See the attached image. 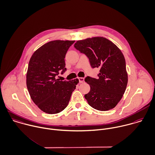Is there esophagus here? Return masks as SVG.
<instances>
[{
  "label": "esophagus",
  "instance_id": "obj_1",
  "mask_svg": "<svg viewBox=\"0 0 155 155\" xmlns=\"http://www.w3.org/2000/svg\"><path fill=\"white\" fill-rule=\"evenodd\" d=\"M79 83H84L85 82V79L84 78H79Z\"/></svg>",
  "mask_w": 155,
  "mask_h": 155
}]
</instances>
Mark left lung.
Returning <instances> with one entry per match:
<instances>
[{
  "label": "left lung",
  "instance_id": "8db88e82",
  "mask_svg": "<svg viewBox=\"0 0 155 155\" xmlns=\"http://www.w3.org/2000/svg\"><path fill=\"white\" fill-rule=\"evenodd\" d=\"M74 48L87 56L92 68H100L98 79L87 76L85 79L91 88L85 95L89 105L101 111L113 109L123 97L128 82L123 53L103 37L78 40Z\"/></svg>",
  "mask_w": 155,
  "mask_h": 155
}]
</instances>
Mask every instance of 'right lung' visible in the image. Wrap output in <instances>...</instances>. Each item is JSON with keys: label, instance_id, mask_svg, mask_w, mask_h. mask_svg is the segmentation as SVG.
<instances>
[{"label": "right lung", "instance_id": "add662e5", "mask_svg": "<svg viewBox=\"0 0 155 155\" xmlns=\"http://www.w3.org/2000/svg\"><path fill=\"white\" fill-rule=\"evenodd\" d=\"M74 43L70 40L49 41L35 51L28 64L26 85L32 101L43 112L53 114L62 111L68 105L71 94L79 83L59 81L55 76L65 68V56Z\"/></svg>", "mask_w": 155, "mask_h": 155}]
</instances>
